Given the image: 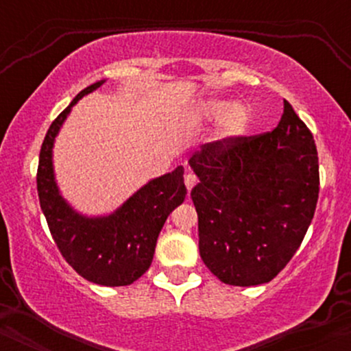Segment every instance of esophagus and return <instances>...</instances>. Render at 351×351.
<instances>
[{
	"label": "esophagus",
	"mask_w": 351,
	"mask_h": 351,
	"mask_svg": "<svg viewBox=\"0 0 351 351\" xmlns=\"http://www.w3.org/2000/svg\"><path fill=\"white\" fill-rule=\"evenodd\" d=\"M196 183H198V178H196V175H193V173H188V175L184 176V184H186L188 191H191Z\"/></svg>",
	"instance_id": "esophagus-1"
}]
</instances>
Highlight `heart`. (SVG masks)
I'll list each match as a JSON object with an SVG mask.
<instances>
[{
	"label": "heart",
	"instance_id": "b5f03b06",
	"mask_svg": "<svg viewBox=\"0 0 351 351\" xmlns=\"http://www.w3.org/2000/svg\"><path fill=\"white\" fill-rule=\"evenodd\" d=\"M201 112L208 120H221L217 134L223 140H232L243 135L251 120L247 107L226 99L208 100L201 107Z\"/></svg>",
	"mask_w": 351,
	"mask_h": 351
}]
</instances>
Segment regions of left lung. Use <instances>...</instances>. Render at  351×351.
Returning a JSON list of instances; mask_svg holds the SVG:
<instances>
[{
	"label": "left lung",
	"instance_id": "obj_1",
	"mask_svg": "<svg viewBox=\"0 0 351 351\" xmlns=\"http://www.w3.org/2000/svg\"><path fill=\"white\" fill-rule=\"evenodd\" d=\"M199 183V254L221 282H271L304 241L317 208L315 140L287 100L271 132L206 143L189 158Z\"/></svg>",
	"mask_w": 351,
	"mask_h": 351
}]
</instances>
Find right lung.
Returning a JSON list of instances; mask_svg holds the SVG:
<instances>
[{
  "mask_svg": "<svg viewBox=\"0 0 351 351\" xmlns=\"http://www.w3.org/2000/svg\"><path fill=\"white\" fill-rule=\"evenodd\" d=\"M104 84H92L75 95L51 123L39 153L38 195L56 245L67 264L88 282L107 287L130 285L150 267L165 221L186 196L183 167L148 181L108 216L87 217L59 195L52 168V147L64 120L79 99Z\"/></svg>",
  "mask_w": 351,
  "mask_h": 351,
  "instance_id": "add662e5",
  "label": "right lung"
}]
</instances>
